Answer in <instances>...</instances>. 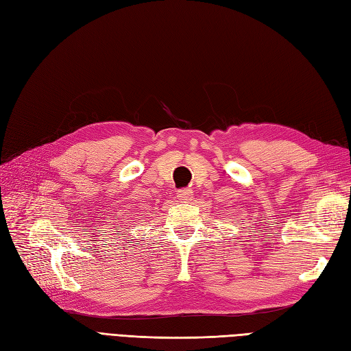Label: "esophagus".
<instances>
[{
	"label": "esophagus",
	"instance_id": "1",
	"mask_svg": "<svg viewBox=\"0 0 351 351\" xmlns=\"http://www.w3.org/2000/svg\"><path fill=\"white\" fill-rule=\"evenodd\" d=\"M193 195H194V194H193L191 190H181V191H178V199L181 200V202L191 200Z\"/></svg>",
	"mask_w": 351,
	"mask_h": 351
}]
</instances>
